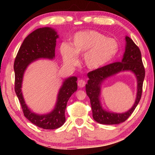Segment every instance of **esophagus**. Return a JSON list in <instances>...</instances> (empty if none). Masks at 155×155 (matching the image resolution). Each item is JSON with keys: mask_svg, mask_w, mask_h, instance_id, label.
<instances>
[{"mask_svg": "<svg viewBox=\"0 0 155 155\" xmlns=\"http://www.w3.org/2000/svg\"><path fill=\"white\" fill-rule=\"evenodd\" d=\"M85 85V81L83 79H80L78 81V86L79 87H83Z\"/></svg>", "mask_w": 155, "mask_h": 155, "instance_id": "1", "label": "esophagus"}]
</instances>
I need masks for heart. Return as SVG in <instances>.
<instances>
[{
    "label": "heart",
    "mask_w": 155,
    "mask_h": 155,
    "mask_svg": "<svg viewBox=\"0 0 155 155\" xmlns=\"http://www.w3.org/2000/svg\"><path fill=\"white\" fill-rule=\"evenodd\" d=\"M118 44L114 39L106 38L95 31H84L76 33L71 43L60 46L63 61L68 66L77 64V56L83 55V62L88 69L103 67L114 58L118 52Z\"/></svg>",
    "instance_id": "obj_1"
}]
</instances>
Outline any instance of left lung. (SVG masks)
I'll return each instance as SVG.
<instances>
[{
    "instance_id": "left-lung-1",
    "label": "left lung",
    "mask_w": 155,
    "mask_h": 155,
    "mask_svg": "<svg viewBox=\"0 0 155 155\" xmlns=\"http://www.w3.org/2000/svg\"><path fill=\"white\" fill-rule=\"evenodd\" d=\"M125 51L121 61L105 65L87 74L89 79L85 85L86 93L90 99L93 118L100 124H118L124 122L134 111L140 101L145 77L141 52L132 39L127 35L125 36ZM123 71L133 73L137 80V94L135 103L130 109L125 112H109L104 109L101 103V85L109 78Z\"/></svg>"
}]
</instances>
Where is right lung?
Returning a JSON list of instances; mask_svg holds the SVG:
<instances>
[{"instance_id": "1", "label": "right lung", "mask_w": 155, "mask_h": 155, "mask_svg": "<svg viewBox=\"0 0 155 155\" xmlns=\"http://www.w3.org/2000/svg\"><path fill=\"white\" fill-rule=\"evenodd\" d=\"M57 38L59 35L57 31L51 27L39 28L33 31L23 41L14 65L15 91L25 116L33 124L44 129H56L64 124L67 103L77 90V77L72 76L64 78L57 94L53 109L44 114L33 112L26 104L22 91L23 78L28 65L34 61L41 59H54Z\"/></svg>"}]
</instances>
